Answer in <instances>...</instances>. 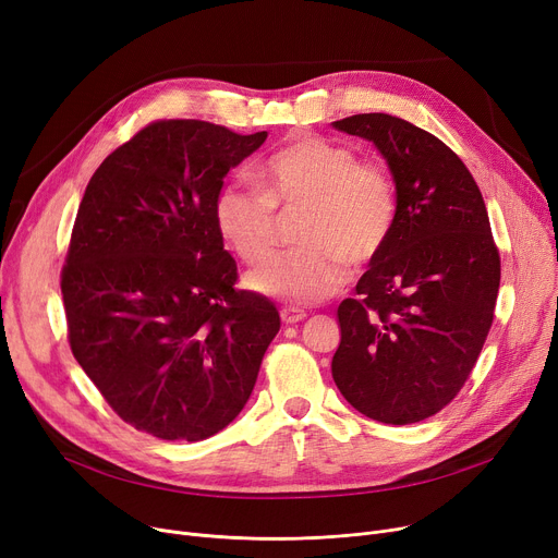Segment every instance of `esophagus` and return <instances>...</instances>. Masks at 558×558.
Returning <instances> with one entry per match:
<instances>
[{"label": "esophagus", "instance_id": "esophagus-1", "mask_svg": "<svg viewBox=\"0 0 558 558\" xmlns=\"http://www.w3.org/2000/svg\"><path fill=\"white\" fill-rule=\"evenodd\" d=\"M305 312L303 310H296V307H282L280 310V318H282V324H287V326H294V324H301V320H305Z\"/></svg>", "mask_w": 558, "mask_h": 558}]
</instances>
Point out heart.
I'll return each instance as SVG.
<instances>
[{"mask_svg":"<svg viewBox=\"0 0 558 558\" xmlns=\"http://www.w3.org/2000/svg\"><path fill=\"white\" fill-rule=\"evenodd\" d=\"M276 208H303V246L274 255L248 276L264 296L294 305L324 301L348 282L353 264L373 259L398 219L391 173L364 162L345 144L299 135L255 169V185L232 181L215 196V223L226 246L257 264L276 242Z\"/></svg>","mask_w":558,"mask_h":558,"instance_id":"heart-1","label":"heart"}]
</instances>
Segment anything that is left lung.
Here are the masks:
<instances>
[{"mask_svg":"<svg viewBox=\"0 0 558 558\" xmlns=\"http://www.w3.org/2000/svg\"><path fill=\"white\" fill-rule=\"evenodd\" d=\"M332 126L375 144L398 196L389 242L337 310L335 385L373 421L418 423L459 393L482 353L500 253L482 192L450 146L385 112Z\"/></svg>","mask_w":558,"mask_h":558,"instance_id":"8db88e82","label":"left lung"}]
</instances>
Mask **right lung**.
Masks as SVG:
<instances>
[{
	"mask_svg": "<svg viewBox=\"0 0 558 558\" xmlns=\"http://www.w3.org/2000/svg\"><path fill=\"white\" fill-rule=\"evenodd\" d=\"M264 140L154 122L99 165L78 205L61 276L72 353L117 416L162 441L232 423L280 330L269 299L234 289L213 210Z\"/></svg>",
	"mask_w": 558,
	"mask_h": 558,
	"instance_id": "1",
	"label": "right lung"
}]
</instances>
